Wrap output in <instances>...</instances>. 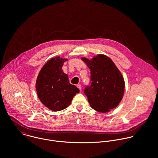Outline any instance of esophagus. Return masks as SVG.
Returning <instances> with one entry per match:
<instances>
[{
  "instance_id": "obj_1",
  "label": "esophagus",
  "mask_w": 158,
  "mask_h": 158,
  "mask_svg": "<svg viewBox=\"0 0 158 158\" xmlns=\"http://www.w3.org/2000/svg\"><path fill=\"white\" fill-rule=\"evenodd\" d=\"M77 87L80 90H81V89H82V86H81V85H80V84L77 85Z\"/></svg>"
}]
</instances>
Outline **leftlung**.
Wrapping results in <instances>:
<instances>
[{
    "instance_id": "obj_1",
    "label": "left lung",
    "mask_w": 158,
    "mask_h": 158,
    "mask_svg": "<svg viewBox=\"0 0 158 158\" xmlns=\"http://www.w3.org/2000/svg\"><path fill=\"white\" fill-rule=\"evenodd\" d=\"M81 59L91 71V84L85 88L90 106L100 113H106L116 108L124 94L123 74L113 61L106 55L99 54L89 60Z\"/></svg>"
}]
</instances>
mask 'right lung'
<instances>
[{"mask_svg": "<svg viewBox=\"0 0 158 158\" xmlns=\"http://www.w3.org/2000/svg\"><path fill=\"white\" fill-rule=\"evenodd\" d=\"M67 60L59 56L48 60L36 79L35 88L39 99L54 111L67 108L74 96L79 92L75 85L70 84L68 75L62 70V66Z\"/></svg>", "mask_w": 158, "mask_h": 158, "instance_id": "obj_1", "label": "right lung"}]
</instances>
